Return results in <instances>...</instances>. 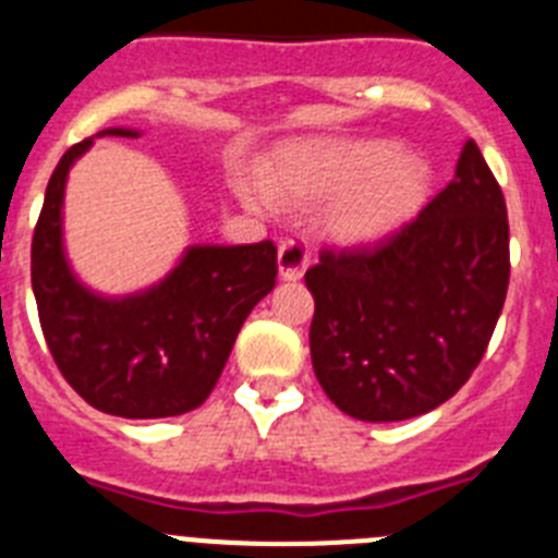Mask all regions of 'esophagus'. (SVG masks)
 <instances>
[{
  "instance_id": "esophagus-1",
  "label": "esophagus",
  "mask_w": 558,
  "mask_h": 558,
  "mask_svg": "<svg viewBox=\"0 0 558 558\" xmlns=\"http://www.w3.org/2000/svg\"><path fill=\"white\" fill-rule=\"evenodd\" d=\"M278 269L283 280H300L308 269V250L303 241H283L278 250Z\"/></svg>"
}]
</instances>
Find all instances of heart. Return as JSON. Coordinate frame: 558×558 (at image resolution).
<instances>
[{"mask_svg": "<svg viewBox=\"0 0 558 558\" xmlns=\"http://www.w3.org/2000/svg\"><path fill=\"white\" fill-rule=\"evenodd\" d=\"M275 190L289 202H337L331 227L342 244H373L393 235L424 210L433 193V168L407 157L399 143L367 140L345 145H294L280 157L272 187L241 179L239 196L250 210L272 213Z\"/></svg>", "mask_w": 558, "mask_h": 558, "instance_id": "1", "label": "heart"}]
</instances>
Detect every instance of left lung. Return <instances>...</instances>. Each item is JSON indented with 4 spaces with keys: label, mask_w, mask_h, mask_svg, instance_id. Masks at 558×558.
Listing matches in <instances>:
<instances>
[{
    "label": "left lung",
    "mask_w": 558,
    "mask_h": 558,
    "mask_svg": "<svg viewBox=\"0 0 558 558\" xmlns=\"http://www.w3.org/2000/svg\"><path fill=\"white\" fill-rule=\"evenodd\" d=\"M506 198L474 140L454 179L371 250L323 252L314 298V376L351 418L407 421L466 385L508 292Z\"/></svg>",
    "instance_id": "left-lung-1"
}]
</instances>
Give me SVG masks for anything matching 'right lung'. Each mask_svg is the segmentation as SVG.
I'll return each mask as SVG.
<instances>
[{
    "label": "right lung",
    "mask_w": 558,
    "mask_h": 558,
    "mask_svg": "<svg viewBox=\"0 0 558 558\" xmlns=\"http://www.w3.org/2000/svg\"><path fill=\"white\" fill-rule=\"evenodd\" d=\"M104 129L95 137H140ZM72 145L45 193L33 232V294L52 360L75 393L120 418H171L196 410L227 365L244 319L275 289L278 250L191 244L171 272L129 294H106L72 269L64 196L72 165L95 145Z\"/></svg>",
    "instance_id": "1"
}]
</instances>
